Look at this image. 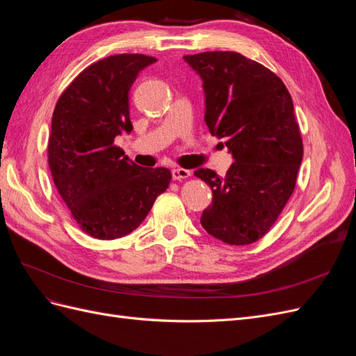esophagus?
<instances>
[{"instance_id":"1","label":"esophagus","mask_w":356,"mask_h":356,"mask_svg":"<svg viewBox=\"0 0 356 356\" xmlns=\"http://www.w3.org/2000/svg\"><path fill=\"white\" fill-rule=\"evenodd\" d=\"M170 174H172V179L181 181V179H184V178H188V177L191 175V172H190V170H187V169H179V168H175V169H172V170H170Z\"/></svg>"}]
</instances>
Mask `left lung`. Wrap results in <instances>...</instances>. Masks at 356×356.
Listing matches in <instances>:
<instances>
[{"mask_svg":"<svg viewBox=\"0 0 356 356\" xmlns=\"http://www.w3.org/2000/svg\"><path fill=\"white\" fill-rule=\"evenodd\" d=\"M202 80L204 122L224 138L234 163L224 178L212 169L195 175L212 188L200 224L229 245L258 241L293 195L303 160L294 105L282 80L236 51L184 56Z\"/></svg>","mask_w":356,"mask_h":356,"instance_id":"1","label":"left lung"}]
</instances>
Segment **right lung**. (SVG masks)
<instances>
[{
	"label": "right lung",
	"mask_w": 356,
	"mask_h": 356,
	"mask_svg": "<svg viewBox=\"0 0 356 356\" xmlns=\"http://www.w3.org/2000/svg\"><path fill=\"white\" fill-rule=\"evenodd\" d=\"M157 59L115 55L92 63L60 95L51 117L49 168L80 229L111 241L134 232L170 182L166 168H141L114 145L132 132L129 90Z\"/></svg>",
	"instance_id": "obj_1"
}]
</instances>
